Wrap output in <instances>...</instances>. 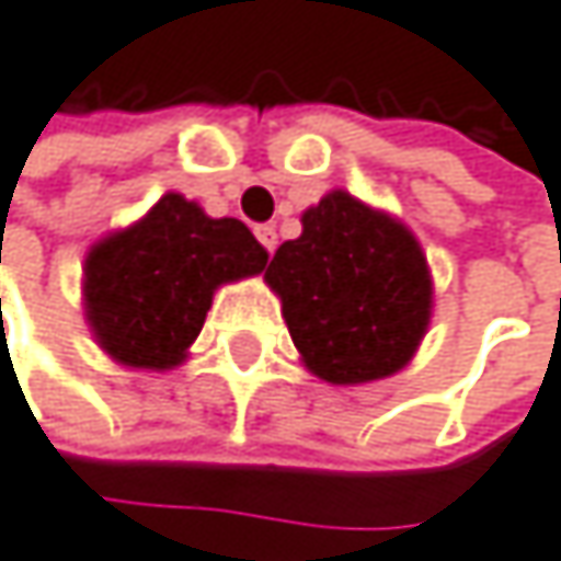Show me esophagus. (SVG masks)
I'll return each instance as SVG.
<instances>
[{
    "label": "esophagus",
    "instance_id": "1",
    "mask_svg": "<svg viewBox=\"0 0 561 561\" xmlns=\"http://www.w3.org/2000/svg\"><path fill=\"white\" fill-rule=\"evenodd\" d=\"M257 240L264 243V250H267V254H274V247H277V230L274 227H257Z\"/></svg>",
    "mask_w": 561,
    "mask_h": 561
}]
</instances>
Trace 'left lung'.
I'll return each instance as SVG.
<instances>
[{
	"instance_id": "obj_1",
	"label": "left lung",
	"mask_w": 561,
	"mask_h": 561,
	"mask_svg": "<svg viewBox=\"0 0 561 561\" xmlns=\"http://www.w3.org/2000/svg\"><path fill=\"white\" fill-rule=\"evenodd\" d=\"M264 271L304 368L328 385L398 375L428 334L435 284L417 237L347 190L300 214Z\"/></svg>"
}]
</instances>
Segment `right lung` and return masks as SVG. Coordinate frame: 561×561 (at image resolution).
Instances as JSON below:
<instances>
[{"label":"right lung","instance_id":"1","mask_svg":"<svg viewBox=\"0 0 561 561\" xmlns=\"http://www.w3.org/2000/svg\"><path fill=\"white\" fill-rule=\"evenodd\" d=\"M267 250L240 220L207 217L183 193L96 240L82 264V311L123 368L170 371L186 360L217 287L254 277Z\"/></svg>","mask_w":561,"mask_h":561}]
</instances>
